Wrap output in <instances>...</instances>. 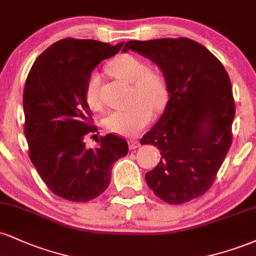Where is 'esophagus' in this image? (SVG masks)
<instances>
[{
  "label": "esophagus",
  "mask_w": 256,
  "mask_h": 256,
  "mask_svg": "<svg viewBox=\"0 0 256 256\" xmlns=\"http://www.w3.org/2000/svg\"><path fill=\"white\" fill-rule=\"evenodd\" d=\"M140 146V140H128V146H130V149H137Z\"/></svg>",
  "instance_id": "esophagus-1"
}]
</instances>
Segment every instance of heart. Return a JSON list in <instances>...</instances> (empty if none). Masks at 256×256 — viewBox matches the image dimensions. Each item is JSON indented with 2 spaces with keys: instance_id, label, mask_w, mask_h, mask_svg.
Segmentation results:
<instances>
[{
  "instance_id": "b5f03b06",
  "label": "heart",
  "mask_w": 256,
  "mask_h": 256,
  "mask_svg": "<svg viewBox=\"0 0 256 256\" xmlns=\"http://www.w3.org/2000/svg\"><path fill=\"white\" fill-rule=\"evenodd\" d=\"M108 71L122 80L132 84L131 102L134 104L110 112L104 125L108 131L120 136L132 137L140 134L152 118V110H160L168 98L166 79L156 70H150L140 58L122 54L108 64ZM85 101L92 110L104 108L101 96V77L91 72L85 84Z\"/></svg>"
}]
</instances>
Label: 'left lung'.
Returning <instances> with one entry per match:
<instances>
[{"instance_id":"8db88e82","label":"left lung","mask_w":256,"mask_h":256,"mask_svg":"<svg viewBox=\"0 0 256 256\" xmlns=\"http://www.w3.org/2000/svg\"><path fill=\"white\" fill-rule=\"evenodd\" d=\"M134 50L160 67L168 102L140 144L160 149L158 166L146 174L158 198L180 204L200 198L213 184L232 142L234 101L224 66L189 38L130 40Z\"/></svg>"}]
</instances>
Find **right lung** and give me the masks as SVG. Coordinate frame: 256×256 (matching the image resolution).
I'll return each instance as SVG.
<instances>
[{"instance_id":"1","label":"right lung","mask_w":256,"mask_h":256,"mask_svg":"<svg viewBox=\"0 0 256 256\" xmlns=\"http://www.w3.org/2000/svg\"><path fill=\"white\" fill-rule=\"evenodd\" d=\"M122 44L58 40L36 58L26 79L22 102L28 155L46 186L68 201L88 202L101 195L110 183L112 165L128 155V142L116 134L100 137L95 149L84 142L98 131L85 101L88 77Z\"/></svg>"}]
</instances>
